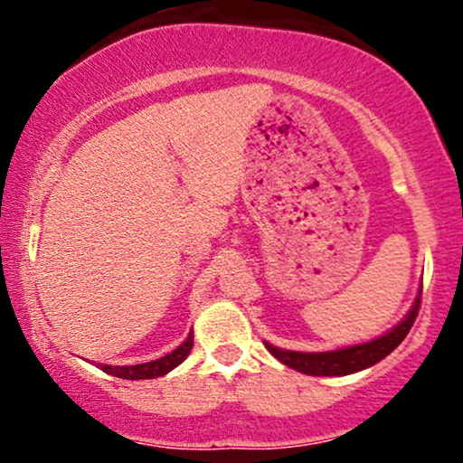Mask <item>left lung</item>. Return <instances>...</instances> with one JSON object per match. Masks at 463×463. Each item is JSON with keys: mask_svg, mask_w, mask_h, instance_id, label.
Returning <instances> with one entry per match:
<instances>
[{"mask_svg": "<svg viewBox=\"0 0 463 463\" xmlns=\"http://www.w3.org/2000/svg\"><path fill=\"white\" fill-rule=\"evenodd\" d=\"M421 303V290L417 295L413 307L409 309V314L398 322V325L388 331L382 337L366 341V344L341 347V350L333 352H290V350H280V347L265 344V347L274 354V356L280 360L282 364L290 366V369L306 373V375H316V377H339V375H352V373H358L363 369H369V366L377 364L379 360H383L390 352H394L401 341L407 337V333L413 326L417 318V312H420Z\"/></svg>", "mask_w": 463, "mask_h": 463, "instance_id": "left-lung-1", "label": "left lung"}]
</instances>
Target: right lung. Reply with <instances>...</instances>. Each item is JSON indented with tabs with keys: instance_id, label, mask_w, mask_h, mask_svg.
Instances as JSON below:
<instances>
[{
	"instance_id": "1",
	"label": "right lung",
	"mask_w": 463,
	"mask_h": 463,
	"mask_svg": "<svg viewBox=\"0 0 463 463\" xmlns=\"http://www.w3.org/2000/svg\"><path fill=\"white\" fill-rule=\"evenodd\" d=\"M194 347V333L187 335V339L183 344L173 350L166 356L151 360V363H143V364H132V366H111V364H99V369H103L105 373H109L113 377H122V379H154V377H162L166 375L179 366L183 360L189 356Z\"/></svg>"
}]
</instances>
